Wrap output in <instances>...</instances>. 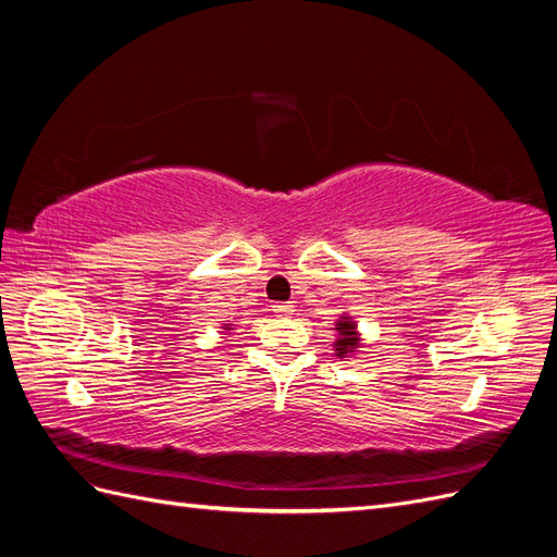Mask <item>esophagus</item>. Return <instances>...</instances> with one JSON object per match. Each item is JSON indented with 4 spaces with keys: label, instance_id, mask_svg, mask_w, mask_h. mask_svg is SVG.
<instances>
[{
    "label": "esophagus",
    "instance_id": "esophagus-1",
    "mask_svg": "<svg viewBox=\"0 0 557 557\" xmlns=\"http://www.w3.org/2000/svg\"><path fill=\"white\" fill-rule=\"evenodd\" d=\"M272 311H274L276 315H290V313L295 311V307L290 305V301H276V305L272 307Z\"/></svg>",
    "mask_w": 557,
    "mask_h": 557
}]
</instances>
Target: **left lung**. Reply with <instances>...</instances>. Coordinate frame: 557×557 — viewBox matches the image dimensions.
Instances as JSON below:
<instances>
[{"label":"left lung","instance_id":"1","mask_svg":"<svg viewBox=\"0 0 557 557\" xmlns=\"http://www.w3.org/2000/svg\"><path fill=\"white\" fill-rule=\"evenodd\" d=\"M336 332H339V336H336L334 342V356L336 358H348L350 352H356V348L360 346V334H358V325L352 323V320L348 315H342L339 323H336L334 327Z\"/></svg>","mask_w":557,"mask_h":557}]
</instances>
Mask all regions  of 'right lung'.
I'll list each match as a JSON object with an SVG mask.
<instances>
[{
    "label": "right lung",
    "instance_id": "add662e5",
    "mask_svg": "<svg viewBox=\"0 0 557 557\" xmlns=\"http://www.w3.org/2000/svg\"><path fill=\"white\" fill-rule=\"evenodd\" d=\"M225 330H230V327H225Z\"/></svg>",
    "mask_w": 557,
    "mask_h": 557
}]
</instances>
